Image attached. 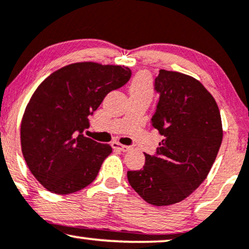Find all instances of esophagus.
<instances>
[{
	"instance_id": "1",
	"label": "esophagus",
	"mask_w": 249,
	"mask_h": 249,
	"mask_svg": "<svg viewBox=\"0 0 249 249\" xmlns=\"http://www.w3.org/2000/svg\"><path fill=\"white\" fill-rule=\"evenodd\" d=\"M111 147L114 149H117V150H121V151H128L131 150V147H128V145H124L122 143H119L117 141H112L111 142Z\"/></svg>"
}]
</instances>
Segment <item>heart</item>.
Listing matches in <instances>:
<instances>
[{"mask_svg":"<svg viewBox=\"0 0 249 249\" xmlns=\"http://www.w3.org/2000/svg\"><path fill=\"white\" fill-rule=\"evenodd\" d=\"M152 93H154V88H152L150 76L145 71L138 72L131 82L130 94H141L152 97Z\"/></svg>","mask_w":249,"mask_h":249,"instance_id":"heart-1","label":"heart"}]
</instances>
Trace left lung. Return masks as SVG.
Returning <instances> with one entry per match:
<instances>
[{
    "label": "left lung",
    "mask_w": 249,
    "mask_h": 249,
    "mask_svg": "<svg viewBox=\"0 0 249 249\" xmlns=\"http://www.w3.org/2000/svg\"><path fill=\"white\" fill-rule=\"evenodd\" d=\"M152 126L164 135L157 156L144 154L140 171H128L131 187L147 203H180L207 178L223 139L220 110L206 88L191 76L160 69Z\"/></svg>",
    "instance_id": "obj_1"
}]
</instances>
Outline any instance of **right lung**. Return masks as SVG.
<instances>
[{
  "label": "right lung",
  "instance_id": "right-lung-1",
  "mask_svg": "<svg viewBox=\"0 0 249 249\" xmlns=\"http://www.w3.org/2000/svg\"><path fill=\"white\" fill-rule=\"evenodd\" d=\"M130 77L128 67L83 61L58 69L37 86L22 116L20 142L29 171L45 189L68 195L94 181L112 149L83 132L106 95Z\"/></svg>",
  "mask_w": 249,
  "mask_h": 249
}]
</instances>
